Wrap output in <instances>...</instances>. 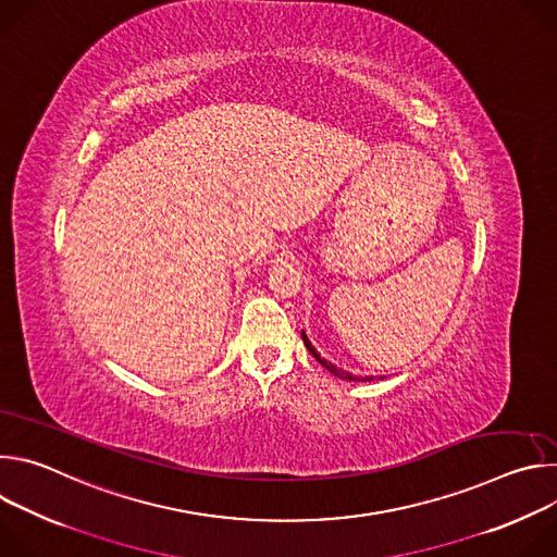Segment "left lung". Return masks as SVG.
<instances>
[{
  "instance_id": "1",
  "label": "left lung",
  "mask_w": 557,
  "mask_h": 557,
  "mask_svg": "<svg viewBox=\"0 0 557 557\" xmlns=\"http://www.w3.org/2000/svg\"><path fill=\"white\" fill-rule=\"evenodd\" d=\"M301 339H304V344H306L308 352H310V355H312L317 361H320V363H322V366H324L329 372H333L335 376H339V379H350V381H372V376H370V379H368V376H366V379H359V376H355V374H350V372H346V370H339V368H335L333 363H329L326 359H322L320 355H317V350L310 346V342H308V337H306L304 333H301Z\"/></svg>"
}]
</instances>
